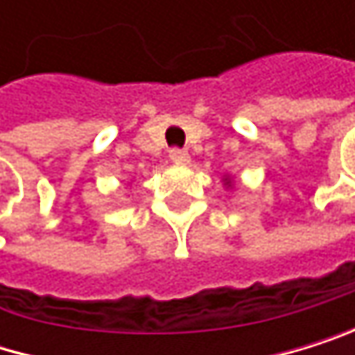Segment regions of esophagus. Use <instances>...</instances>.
I'll return each mask as SVG.
<instances>
[{"label": "esophagus", "instance_id": "1", "mask_svg": "<svg viewBox=\"0 0 355 355\" xmlns=\"http://www.w3.org/2000/svg\"><path fill=\"white\" fill-rule=\"evenodd\" d=\"M170 159L174 164H187L189 162V153L185 148H170Z\"/></svg>", "mask_w": 355, "mask_h": 355}]
</instances>
